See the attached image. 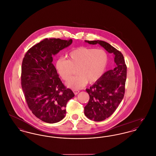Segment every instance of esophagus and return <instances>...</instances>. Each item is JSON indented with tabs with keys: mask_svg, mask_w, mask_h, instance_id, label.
<instances>
[{
	"mask_svg": "<svg viewBox=\"0 0 156 156\" xmlns=\"http://www.w3.org/2000/svg\"><path fill=\"white\" fill-rule=\"evenodd\" d=\"M79 90H76V89H74L73 90V92L74 93L75 95H77L78 93H79Z\"/></svg>",
	"mask_w": 156,
	"mask_h": 156,
	"instance_id": "34e87169",
	"label": "esophagus"
}]
</instances>
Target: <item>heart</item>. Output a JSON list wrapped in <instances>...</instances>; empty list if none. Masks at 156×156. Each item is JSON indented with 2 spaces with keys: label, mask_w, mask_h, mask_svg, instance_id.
<instances>
[{
  "label": "heart",
  "mask_w": 156,
  "mask_h": 156,
  "mask_svg": "<svg viewBox=\"0 0 156 156\" xmlns=\"http://www.w3.org/2000/svg\"><path fill=\"white\" fill-rule=\"evenodd\" d=\"M68 58L57 59L55 68L64 80H68L73 74L74 68H77L78 75L66 82L67 87L73 89H80L88 82L92 83L99 80L104 74L108 61V55L103 50L86 47L73 50L69 52Z\"/></svg>",
  "instance_id": "heart-1"
}]
</instances>
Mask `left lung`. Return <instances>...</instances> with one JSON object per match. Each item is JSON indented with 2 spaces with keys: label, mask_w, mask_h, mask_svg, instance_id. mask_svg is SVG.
Instances as JSON below:
<instances>
[{
  "label": "left lung",
  "mask_w": 156,
  "mask_h": 156,
  "mask_svg": "<svg viewBox=\"0 0 156 156\" xmlns=\"http://www.w3.org/2000/svg\"><path fill=\"white\" fill-rule=\"evenodd\" d=\"M85 41L104 47L113 55L116 64L115 68L105 73L92 87L86 89L89 100L84 108V113L90 120L101 122L113 114L123 98L127 67L122 54L109 43L101 40Z\"/></svg>",
  "instance_id": "obj_1"
}]
</instances>
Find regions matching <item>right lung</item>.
Masks as SVG:
<instances>
[{"label": "right lung", "mask_w": 156, "mask_h": 156, "mask_svg": "<svg viewBox=\"0 0 156 156\" xmlns=\"http://www.w3.org/2000/svg\"><path fill=\"white\" fill-rule=\"evenodd\" d=\"M73 40L45 38L27 51L23 59L22 87L32 113L42 121L55 123L64 119L67 102L74 97L59 79L52 64L55 55Z\"/></svg>", "instance_id": "obj_1"}]
</instances>
